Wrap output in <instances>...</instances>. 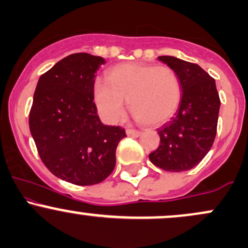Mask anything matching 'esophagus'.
Segmentation results:
<instances>
[{"label":"esophagus","instance_id":"esophagus-1","mask_svg":"<svg viewBox=\"0 0 248 248\" xmlns=\"http://www.w3.org/2000/svg\"><path fill=\"white\" fill-rule=\"evenodd\" d=\"M126 133H127V135L128 136H130V138H139V136H140V132H139V130H135V129H129V128H128V129L126 130Z\"/></svg>","mask_w":248,"mask_h":248}]
</instances>
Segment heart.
<instances>
[{
    "mask_svg": "<svg viewBox=\"0 0 248 248\" xmlns=\"http://www.w3.org/2000/svg\"><path fill=\"white\" fill-rule=\"evenodd\" d=\"M93 95L96 107L108 121L124 116L127 101L136 118L158 126L169 121L182 100L177 73L168 66L127 62L107 71V81H95Z\"/></svg>",
    "mask_w": 248,
    "mask_h": 248,
    "instance_id": "heart-1",
    "label": "heart"
}]
</instances>
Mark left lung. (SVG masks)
Instances as JSON below:
<instances>
[{"label": "left lung", "instance_id": "obj_1", "mask_svg": "<svg viewBox=\"0 0 248 248\" xmlns=\"http://www.w3.org/2000/svg\"><path fill=\"white\" fill-rule=\"evenodd\" d=\"M158 59L178 75L182 100L176 115L157 130L160 146L149 154V160L166 171H186L211 149L220 100L215 79L199 65L172 56Z\"/></svg>", "mask_w": 248, "mask_h": 248}]
</instances>
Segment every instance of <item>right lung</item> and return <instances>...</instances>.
<instances>
[{"instance_id":"right-lung-1","label":"right lung","mask_w":248,"mask_h":248,"mask_svg":"<svg viewBox=\"0 0 248 248\" xmlns=\"http://www.w3.org/2000/svg\"><path fill=\"white\" fill-rule=\"evenodd\" d=\"M102 57L73 53L41 76L33 94L29 127L43 163L58 178L93 186L115 167L124 128L99 119L93 87Z\"/></svg>"}]
</instances>
